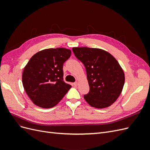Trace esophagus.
<instances>
[{
    "label": "esophagus",
    "instance_id": "1",
    "mask_svg": "<svg viewBox=\"0 0 150 150\" xmlns=\"http://www.w3.org/2000/svg\"><path fill=\"white\" fill-rule=\"evenodd\" d=\"M78 85V82H75V83H74V86H77Z\"/></svg>",
    "mask_w": 150,
    "mask_h": 150
}]
</instances>
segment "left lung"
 Returning a JSON list of instances; mask_svg holds the SVG:
<instances>
[{"instance_id":"1","label":"left lung","mask_w":150,"mask_h":150,"mask_svg":"<svg viewBox=\"0 0 150 150\" xmlns=\"http://www.w3.org/2000/svg\"><path fill=\"white\" fill-rule=\"evenodd\" d=\"M75 56L85 66L89 92L84 98L96 108L110 106L118 98L123 88L124 71L116 59L104 50L73 47Z\"/></svg>"}]
</instances>
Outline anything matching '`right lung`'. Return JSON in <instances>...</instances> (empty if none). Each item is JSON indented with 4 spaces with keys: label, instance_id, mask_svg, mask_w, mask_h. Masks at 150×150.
<instances>
[{
    "label": "right lung",
    "instance_id": "right-lung-1",
    "mask_svg": "<svg viewBox=\"0 0 150 150\" xmlns=\"http://www.w3.org/2000/svg\"><path fill=\"white\" fill-rule=\"evenodd\" d=\"M66 48H50L32 57L22 74V84L31 101L42 108L59 103L71 86L63 81V64L71 56Z\"/></svg>",
    "mask_w": 150,
    "mask_h": 150
}]
</instances>
